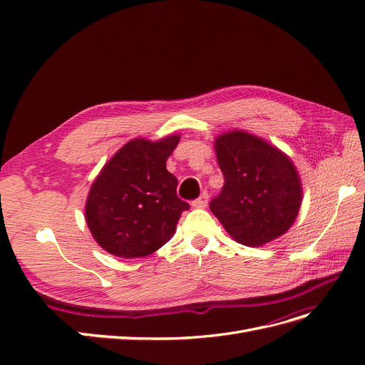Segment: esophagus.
Listing matches in <instances>:
<instances>
[{"label":"esophagus","mask_w":365,"mask_h":365,"mask_svg":"<svg viewBox=\"0 0 365 365\" xmlns=\"http://www.w3.org/2000/svg\"><path fill=\"white\" fill-rule=\"evenodd\" d=\"M207 202H208V195L204 192L200 197H197V200H195V201L192 202V207H193V208H205V207H207Z\"/></svg>","instance_id":"34e87169"}]
</instances>
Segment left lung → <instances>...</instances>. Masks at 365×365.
Returning <instances> with one entry per match:
<instances>
[{
	"mask_svg": "<svg viewBox=\"0 0 365 365\" xmlns=\"http://www.w3.org/2000/svg\"><path fill=\"white\" fill-rule=\"evenodd\" d=\"M225 184L210 202L227 233L247 247H263L288 231L300 212L303 185L292 160L244 129L215 138Z\"/></svg>",
	"mask_w": 365,
	"mask_h": 365,
	"instance_id": "obj_1",
	"label": "left lung"
}]
</instances>
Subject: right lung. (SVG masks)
Returning <instances> with one entry per match:
<instances>
[{"instance_id":"right-lung-1","label":"right lung","mask_w":365,"mask_h":365,"mask_svg":"<svg viewBox=\"0 0 365 365\" xmlns=\"http://www.w3.org/2000/svg\"><path fill=\"white\" fill-rule=\"evenodd\" d=\"M181 135L157 141L129 140L105 163L85 202V220L94 240L121 259H138L173 237L189 204L176 196L178 180L165 161Z\"/></svg>"}]
</instances>
